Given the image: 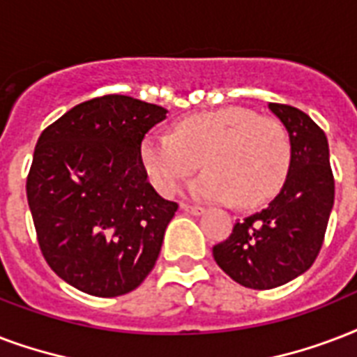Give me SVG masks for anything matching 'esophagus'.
<instances>
[{"mask_svg": "<svg viewBox=\"0 0 357 357\" xmlns=\"http://www.w3.org/2000/svg\"><path fill=\"white\" fill-rule=\"evenodd\" d=\"M181 208L184 210V212H188V214H192V216H201V214H204L203 206H195V204L182 203Z\"/></svg>", "mask_w": 357, "mask_h": 357, "instance_id": "1", "label": "esophagus"}]
</instances>
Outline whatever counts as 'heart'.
Wrapping results in <instances>:
<instances>
[{
	"label": "heart",
	"mask_w": 357,
	"mask_h": 357,
	"mask_svg": "<svg viewBox=\"0 0 357 357\" xmlns=\"http://www.w3.org/2000/svg\"><path fill=\"white\" fill-rule=\"evenodd\" d=\"M139 158L164 195L178 192L204 164L208 171L190 186L192 195L255 208L283 188L292 147L278 119L231 106L181 119L173 134L151 132L141 141Z\"/></svg>",
	"instance_id": "obj_1"
}]
</instances>
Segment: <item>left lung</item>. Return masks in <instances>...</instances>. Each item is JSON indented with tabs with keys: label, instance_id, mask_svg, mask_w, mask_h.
<instances>
[{
	"label": "left lung",
	"instance_id": "obj_1",
	"mask_svg": "<svg viewBox=\"0 0 357 357\" xmlns=\"http://www.w3.org/2000/svg\"><path fill=\"white\" fill-rule=\"evenodd\" d=\"M292 147L291 169L266 208L236 222L225 242L212 248L218 266L255 291L275 289L307 272L324 242L335 197L326 134L307 113L268 104Z\"/></svg>",
	"mask_w": 357,
	"mask_h": 357
}]
</instances>
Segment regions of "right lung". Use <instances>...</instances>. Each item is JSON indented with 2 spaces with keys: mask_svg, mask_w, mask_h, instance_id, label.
Masks as SVG:
<instances>
[{
  "mask_svg": "<svg viewBox=\"0 0 357 357\" xmlns=\"http://www.w3.org/2000/svg\"><path fill=\"white\" fill-rule=\"evenodd\" d=\"M165 113L132 96H98L38 137L26 184L38 245L85 294L123 296L156 264L178 204L149 184L139 145Z\"/></svg>",
  "mask_w": 357,
  "mask_h": 357,
  "instance_id": "obj_1",
  "label": "right lung"
}]
</instances>
